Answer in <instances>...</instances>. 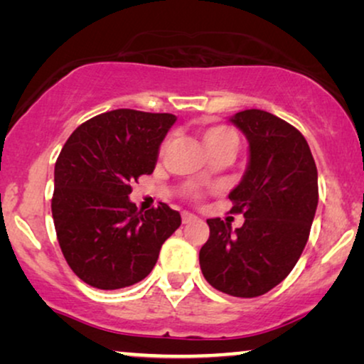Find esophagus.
I'll return each instance as SVG.
<instances>
[{"label":"esophagus","instance_id":"obj_1","mask_svg":"<svg viewBox=\"0 0 364 364\" xmlns=\"http://www.w3.org/2000/svg\"><path fill=\"white\" fill-rule=\"evenodd\" d=\"M196 215H193V213H191V212H182V223H188V222H193L196 220Z\"/></svg>","mask_w":364,"mask_h":364}]
</instances>
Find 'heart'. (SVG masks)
<instances>
[{"mask_svg":"<svg viewBox=\"0 0 364 364\" xmlns=\"http://www.w3.org/2000/svg\"><path fill=\"white\" fill-rule=\"evenodd\" d=\"M237 134L233 129H230L228 126H222V124H210V126H205L203 129V142L208 151L215 152L218 149L222 147H237ZM166 147L164 144L162 149Z\"/></svg>","mask_w":364,"mask_h":364,"instance_id":"b5f03b06","label":"heart"}]
</instances>
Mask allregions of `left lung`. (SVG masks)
<instances>
[{
  "mask_svg": "<svg viewBox=\"0 0 364 364\" xmlns=\"http://www.w3.org/2000/svg\"><path fill=\"white\" fill-rule=\"evenodd\" d=\"M230 121L245 134L250 161L228 198L245 222L208 218L210 235L198 262L205 280L238 298L265 295L285 280L303 253L318 205V172L303 134L260 109Z\"/></svg>",
  "mask_w": 364,
  "mask_h": 364,
  "instance_id": "obj_1",
  "label": "left lung"
}]
</instances>
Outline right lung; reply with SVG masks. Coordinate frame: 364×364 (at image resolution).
<instances>
[{"mask_svg": "<svg viewBox=\"0 0 364 364\" xmlns=\"http://www.w3.org/2000/svg\"><path fill=\"white\" fill-rule=\"evenodd\" d=\"M173 122V114L116 109L81 124L61 149L54 228L68 265L87 285L117 290L144 280L181 227V213L167 203L142 213L129 200L131 183L156 168Z\"/></svg>", "mask_w": 364, "mask_h": 364, "instance_id": "obj_1", "label": "right lung"}]
</instances>
